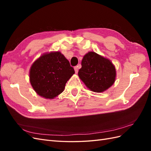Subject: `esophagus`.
I'll use <instances>...</instances> for the list:
<instances>
[{
    "label": "esophagus",
    "instance_id": "34e87169",
    "mask_svg": "<svg viewBox=\"0 0 151 151\" xmlns=\"http://www.w3.org/2000/svg\"><path fill=\"white\" fill-rule=\"evenodd\" d=\"M80 67V65H77V66H76V67H74V70H75V72H76V74H77V72H78V70H79V68Z\"/></svg>",
    "mask_w": 151,
    "mask_h": 151
}]
</instances>
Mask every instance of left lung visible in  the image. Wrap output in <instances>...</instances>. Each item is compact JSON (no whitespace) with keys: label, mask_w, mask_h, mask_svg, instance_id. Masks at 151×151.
Returning <instances> with one entry per match:
<instances>
[{"label":"left lung","mask_w":151,"mask_h":151,"mask_svg":"<svg viewBox=\"0 0 151 151\" xmlns=\"http://www.w3.org/2000/svg\"><path fill=\"white\" fill-rule=\"evenodd\" d=\"M78 76L87 88L95 93L106 91L114 84L116 69L112 62L94 52L84 56Z\"/></svg>","instance_id":"obj_1"}]
</instances>
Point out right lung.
Instances as JSON below:
<instances>
[{"instance_id": "right-lung-1", "label": "right lung", "mask_w": 151, "mask_h": 151, "mask_svg": "<svg viewBox=\"0 0 151 151\" xmlns=\"http://www.w3.org/2000/svg\"><path fill=\"white\" fill-rule=\"evenodd\" d=\"M74 73V68L63 54L52 52L44 53L32 64L29 81L40 96L53 99L63 92Z\"/></svg>"}]
</instances>
